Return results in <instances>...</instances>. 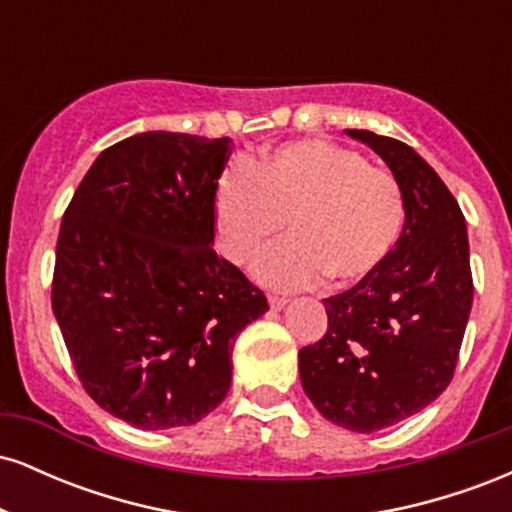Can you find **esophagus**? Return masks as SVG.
<instances>
[{
  "label": "esophagus",
  "instance_id": "esophagus-1",
  "mask_svg": "<svg viewBox=\"0 0 512 512\" xmlns=\"http://www.w3.org/2000/svg\"><path fill=\"white\" fill-rule=\"evenodd\" d=\"M286 298H281V296H269V308L272 310H284L286 308Z\"/></svg>",
  "mask_w": 512,
  "mask_h": 512
}]
</instances>
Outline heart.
Returning <instances> with one entry per match:
<instances>
[{
    "label": "heart",
    "instance_id": "heart-1",
    "mask_svg": "<svg viewBox=\"0 0 512 512\" xmlns=\"http://www.w3.org/2000/svg\"><path fill=\"white\" fill-rule=\"evenodd\" d=\"M289 240L264 252L252 274L269 289H305L322 276L366 279L387 260L404 223L397 178L344 146L301 139L252 166L236 163L216 187L221 248L243 264L284 228Z\"/></svg>",
    "mask_w": 512,
    "mask_h": 512
}]
</instances>
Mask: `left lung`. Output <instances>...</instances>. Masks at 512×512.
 I'll list each match as a JSON object with an SVG mask.
<instances>
[{"instance_id": "obj_1", "label": "left lung", "mask_w": 512, "mask_h": 512, "mask_svg": "<svg viewBox=\"0 0 512 512\" xmlns=\"http://www.w3.org/2000/svg\"><path fill=\"white\" fill-rule=\"evenodd\" d=\"M346 134L397 178L404 228L373 274L322 301L327 334L298 351V370L327 421L373 433L426 409L450 385L474 284L464 216L436 170L399 139Z\"/></svg>"}]
</instances>
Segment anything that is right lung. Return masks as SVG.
Returning <instances> with one entry per match:
<instances>
[{
  "mask_svg": "<svg viewBox=\"0 0 512 512\" xmlns=\"http://www.w3.org/2000/svg\"><path fill=\"white\" fill-rule=\"evenodd\" d=\"M231 151L228 137L134 134L93 161L64 211L52 313L93 402L144 431L219 407L233 342L269 310L214 250Z\"/></svg>",
  "mask_w": 512,
  "mask_h": 512,
  "instance_id": "1",
  "label": "right lung"
}]
</instances>
